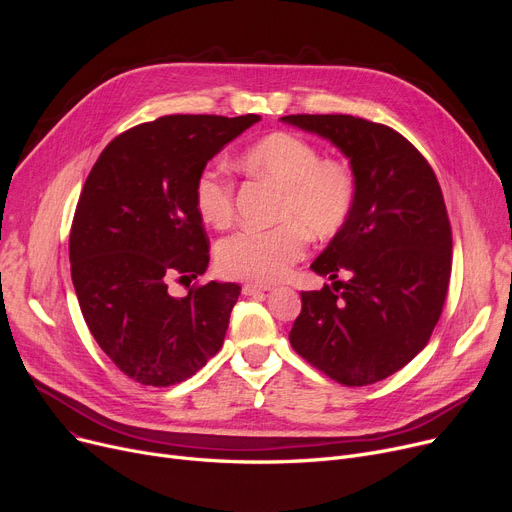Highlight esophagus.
Listing matches in <instances>:
<instances>
[{
  "mask_svg": "<svg viewBox=\"0 0 512 512\" xmlns=\"http://www.w3.org/2000/svg\"><path fill=\"white\" fill-rule=\"evenodd\" d=\"M272 290L270 286H263V284H245L242 286V294H247V297H251V294H259V292H267Z\"/></svg>",
  "mask_w": 512,
  "mask_h": 512,
  "instance_id": "1",
  "label": "esophagus"
}]
</instances>
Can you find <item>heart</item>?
<instances>
[{
    "instance_id": "b5f03b06",
    "label": "heart",
    "mask_w": 512,
    "mask_h": 512,
    "mask_svg": "<svg viewBox=\"0 0 512 512\" xmlns=\"http://www.w3.org/2000/svg\"><path fill=\"white\" fill-rule=\"evenodd\" d=\"M240 168L282 188L274 228H245L218 247V270L236 280L270 284L288 274L315 238L338 234L357 205V178L342 161L321 159V151L292 132H274L249 147ZM199 218L213 228L234 220V182L220 168L203 170L193 188Z\"/></svg>"
}]
</instances>
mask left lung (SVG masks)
<instances>
[{
  "label": "left lung",
  "instance_id": "obj_1",
  "mask_svg": "<svg viewBox=\"0 0 512 512\" xmlns=\"http://www.w3.org/2000/svg\"><path fill=\"white\" fill-rule=\"evenodd\" d=\"M282 122L336 145L357 178V205L311 270L351 281L301 292L290 344L328 378L369 386L405 367L432 336L448 292L452 230L427 159L390 126L346 114Z\"/></svg>",
  "mask_w": 512,
  "mask_h": 512
}]
</instances>
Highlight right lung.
Instances as JSON below:
<instances>
[{
  "mask_svg": "<svg viewBox=\"0 0 512 512\" xmlns=\"http://www.w3.org/2000/svg\"><path fill=\"white\" fill-rule=\"evenodd\" d=\"M261 116H164L107 145L80 193L70 270L80 311L101 351L130 380L166 388L195 375L224 344L240 286L197 278L209 238L193 188L207 161Z\"/></svg>",
  "mask_w": 512,
  "mask_h": 512,
  "instance_id": "add662e5",
  "label": "right lung"
}]
</instances>
